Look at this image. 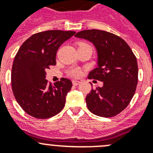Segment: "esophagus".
Segmentation results:
<instances>
[{
	"label": "esophagus",
	"mask_w": 153,
	"mask_h": 153,
	"mask_svg": "<svg viewBox=\"0 0 153 153\" xmlns=\"http://www.w3.org/2000/svg\"><path fill=\"white\" fill-rule=\"evenodd\" d=\"M79 83H80V82L78 80H75V79H73L72 80V83L73 85H74V86H77Z\"/></svg>",
	"instance_id": "1"
}]
</instances>
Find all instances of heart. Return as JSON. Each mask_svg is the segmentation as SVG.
I'll return each mask as SVG.
<instances>
[{
  "instance_id": "1",
  "label": "heart",
  "mask_w": 153,
  "mask_h": 153,
  "mask_svg": "<svg viewBox=\"0 0 153 153\" xmlns=\"http://www.w3.org/2000/svg\"><path fill=\"white\" fill-rule=\"evenodd\" d=\"M84 45H87V44H86V43H79V47ZM67 74H68L69 76H72V77H79L81 74V69L77 67H71V68H70L68 70Z\"/></svg>"
}]
</instances>
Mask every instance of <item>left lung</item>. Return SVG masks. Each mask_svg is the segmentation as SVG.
<instances>
[{"label": "left lung", "instance_id": "obj_1", "mask_svg": "<svg viewBox=\"0 0 153 153\" xmlns=\"http://www.w3.org/2000/svg\"><path fill=\"white\" fill-rule=\"evenodd\" d=\"M76 37L91 41L98 53V67L88 79L102 81V87L92 89L86 95L89 110L102 117H113L127 107L138 83L136 57L121 37L100 30L78 32Z\"/></svg>", "mask_w": 153, "mask_h": 153}]
</instances>
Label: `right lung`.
<instances>
[{"mask_svg":"<svg viewBox=\"0 0 153 153\" xmlns=\"http://www.w3.org/2000/svg\"><path fill=\"white\" fill-rule=\"evenodd\" d=\"M74 31L46 30L33 34L17 51L11 71L13 96L25 113L36 119H48L63 109L72 82L62 77L53 86L46 70L56 65V51Z\"/></svg>","mask_w":153,"mask_h":153,"instance_id":"right-lung-1","label":"right lung"}]
</instances>
